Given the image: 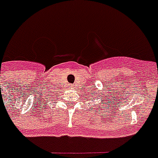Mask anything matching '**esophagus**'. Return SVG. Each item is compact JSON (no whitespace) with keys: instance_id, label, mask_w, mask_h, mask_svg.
I'll list each match as a JSON object with an SVG mask.
<instances>
[{"instance_id":"34e87169","label":"esophagus","mask_w":158,"mask_h":158,"mask_svg":"<svg viewBox=\"0 0 158 158\" xmlns=\"http://www.w3.org/2000/svg\"><path fill=\"white\" fill-rule=\"evenodd\" d=\"M68 87H69V88H71V89H73V85H68Z\"/></svg>"}]
</instances>
